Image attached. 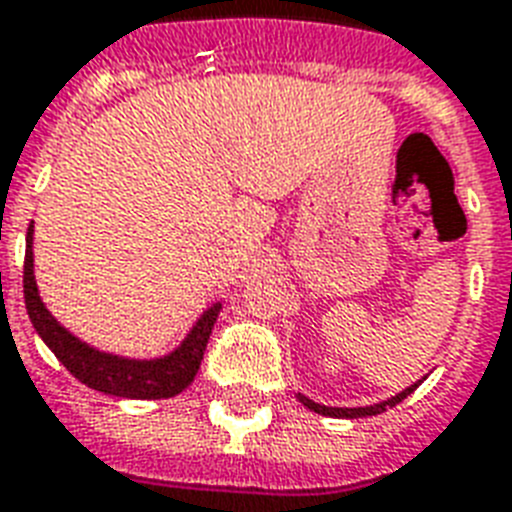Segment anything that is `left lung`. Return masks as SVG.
<instances>
[{
	"mask_svg": "<svg viewBox=\"0 0 512 512\" xmlns=\"http://www.w3.org/2000/svg\"><path fill=\"white\" fill-rule=\"evenodd\" d=\"M417 385H420V382H414L412 388L401 390L398 396L388 398V401H380V404H374V406H358V409H340V406H321V404H313L311 398L300 396V393H297V398H300V401H303V406H308L311 412L324 414V417H345V420H356V417H372V414H380V412H385V409H390V406L401 404V401H404V398L409 396V393H412L414 388H417Z\"/></svg>",
	"mask_w": 512,
	"mask_h": 512,
	"instance_id": "8db88e82",
	"label": "left lung"
}]
</instances>
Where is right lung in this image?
<instances>
[{"label": "right lung", "instance_id": "right-lung-1", "mask_svg": "<svg viewBox=\"0 0 512 512\" xmlns=\"http://www.w3.org/2000/svg\"><path fill=\"white\" fill-rule=\"evenodd\" d=\"M31 236H34V223L28 225L26 260H23V297H26L28 319L39 337L47 342V348L58 356L60 364L66 366L76 380L84 382L87 388L119 398H172L191 385L199 372L204 350H207L212 327L220 316V303L204 311V316L191 329V335L185 337L183 345L170 356L156 358V361H130V358L108 356V353L92 350L90 345L79 342L74 335H68L44 308L34 281Z\"/></svg>", "mask_w": 512, "mask_h": 512}]
</instances>
